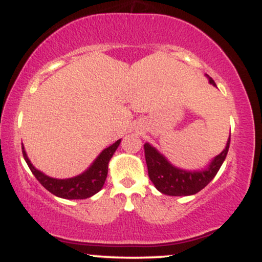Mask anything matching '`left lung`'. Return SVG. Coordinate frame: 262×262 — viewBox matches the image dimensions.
<instances>
[{
  "label": "left lung",
  "mask_w": 262,
  "mask_h": 262,
  "mask_svg": "<svg viewBox=\"0 0 262 262\" xmlns=\"http://www.w3.org/2000/svg\"><path fill=\"white\" fill-rule=\"evenodd\" d=\"M209 83L215 86V82L210 77ZM230 138L228 139L225 149L221 154L215 156L208 166L200 171H186L173 166L164 155L156 150L149 143L144 144V152H145L146 166L151 182L160 191L161 193L167 196H191L196 194L201 189L206 187L208 183L214 179L217 172L221 169L228 150H229Z\"/></svg>",
  "instance_id": "1"
}]
</instances>
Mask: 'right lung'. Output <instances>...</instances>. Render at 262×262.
<instances>
[{"mask_svg":"<svg viewBox=\"0 0 262 262\" xmlns=\"http://www.w3.org/2000/svg\"><path fill=\"white\" fill-rule=\"evenodd\" d=\"M119 144H121V139L117 140L112 145L104 149L85 172H82L79 176L65 180L53 179V177L44 175L41 171L37 170L33 166L31 160H29L28 156L26 154V150L23 148V145L22 152L23 158H25L32 173L41 183L44 188H47L48 191L52 192L55 196L65 198V200H85V198L96 194L103 187L108 173V162H110L114 151L119 146Z\"/></svg>","mask_w":262,"mask_h":262,"instance_id":"add662e5","label":"right lung"}]
</instances>
